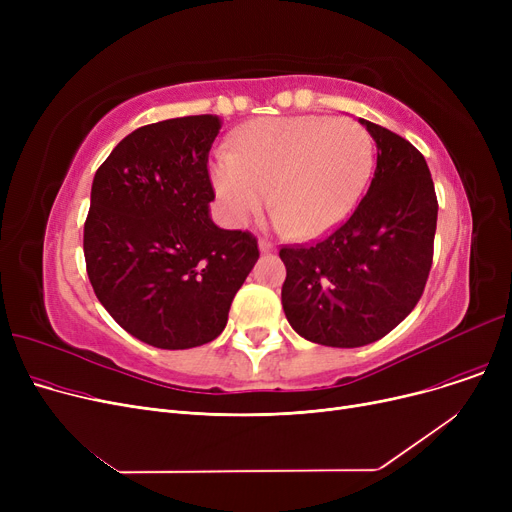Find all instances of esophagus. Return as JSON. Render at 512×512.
<instances>
[{
	"label": "esophagus",
	"mask_w": 512,
	"mask_h": 512,
	"mask_svg": "<svg viewBox=\"0 0 512 512\" xmlns=\"http://www.w3.org/2000/svg\"><path fill=\"white\" fill-rule=\"evenodd\" d=\"M259 251H261V253H270V251H274V245H272V242L267 240V238H261V240H259Z\"/></svg>",
	"instance_id": "1"
}]
</instances>
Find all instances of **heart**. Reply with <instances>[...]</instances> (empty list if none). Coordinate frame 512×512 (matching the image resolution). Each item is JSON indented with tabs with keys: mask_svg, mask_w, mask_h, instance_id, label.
<instances>
[{
	"mask_svg": "<svg viewBox=\"0 0 512 512\" xmlns=\"http://www.w3.org/2000/svg\"><path fill=\"white\" fill-rule=\"evenodd\" d=\"M373 168V141L351 118H259L234 134V151L211 166L226 220L242 226L267 203L272 189L276 222L301 238L338 228Z\"/></svg>",
	"mask_w": 512,
	"mask_h": 512,
	"instance_id": "1",
	"label": "heart"
}]
</instances>
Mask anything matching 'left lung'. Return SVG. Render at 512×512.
<instances>
[{
	"label": "left lung",
	"instance_id": "obj_1",
	"mask_svg": "<svg viewBox=\"0 0 512 512\" xmlns=\"http://www.w3.org/2000/svg\"><path fill=\"white\" fill-rule=\"evenodd\" d=\"M378 147L367 195L326 238L282 245V307L303 338L336 348L384 338L419 303L434 259L438 197L425 157L359 120Z\"/></svg>",
	"mask_w": 512,
	"mask_h": 512
}]
</instances>
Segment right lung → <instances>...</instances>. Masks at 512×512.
<instances>
[{
	"instance_id": "add662e5",
	"label": "right lung",
	"mask_w": 512,
	"mask_h": 512,
	"mask_svg": "<svg viewBox=\"0 0 512 512\" xmlns=\"http://www.w3.org/2000/svg\"><path fill=\"white\" fill-rule=\"evenodd\" d=\"M220 128L211 114L141 126L93 178L83 238L91 286L128 334L168 351L222 334L259 259L249 230L209 218L207 161Z\"/></svg>"
}]
</instances>
